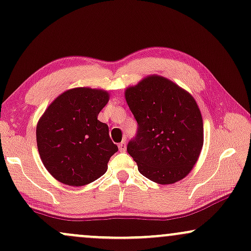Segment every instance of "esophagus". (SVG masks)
<instances>
[{"mask_svg": "<svg viewBox=\"0 0 251 251\" xmlns=\"http://www.w3.org/2000/svg\"><path fill=\"white\" fill-rule=\"evenodd\" d=\"M118 147H119L120 152H125V151H126V143H125V141H123V143L119 144V146H118Z\"/></svg>", "mask_w": 251, "mask_h": 251, "instance_id": "34e87169", "label": "esophagus"}]
</instances>
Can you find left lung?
Returning a JSON list of instances; mask_svg holds the SVG:
<instances>
[{
    "mask_svg": "<svg viewBox=\"0 0 251 251\" xmlns=\"http://www.w3.org/2000/svg\"><path fill=\"white\" fill-rule=\"evenodd\" d=\"M138 123L128 154L144 176L171 185L191 173L203 146V120L194 97L167 78L151 75L125 90Z\"/></svg>",
    "mask_w": 251,
    "mask_h": 251,
    "instance_id": "8db88e82",
    "label": "left lung"
}]
</instances>
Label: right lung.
<instances>
[{
	"label": "right lung",
	"mask_w": 251,
	"mask_h": 251,
	"mask_svg": "<svg viewBox=\"0 0 251 251\" xmlns=\"http://www.w3.org/2000/svg\"><path fill=\"white\" fill-rule=\"evenodd\" d=\"M110 93L101 89L75 87L60 93L42 114L36 140L48 172L68 186L80 187L100 177L118 146L98 114Z\"/></svg>",
	"instance_id": "1"
}]
</instances>
